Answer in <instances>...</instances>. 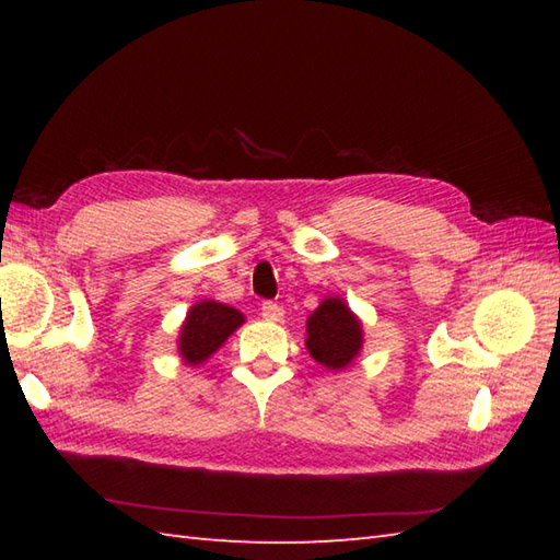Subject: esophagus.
Listing matches in <instances>:
<instances>
[{
  "mask_svg": "<svg viewBox=\"0 0 560 560\" xmlns=\"http://www.w3.org/2000/svg\"><path fill=\"white\" fill-rule=\"evenodd\" d=\"M261 317L265 319H271V323H279V319H283V307L279 303H261Z\"/></svg>",
  "mask_w": 560,
  "mask_h": 560,
  "instance_id": "obj_1",
  "label": "esophagus"
}]
</instances>
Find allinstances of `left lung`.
I'll return each mask as SVG.
<instances>
[{
    "instance_id": "left-lung-1",
    "label": "left lung",
    "mask_w": 560,
    "mask_h": 560,
    "mask_svg": "<svg viewBox=\"0 0 560 560\" xmlns=\"http://www.w3.org/2000/svg\"><path fill=\"white\" fill-rule=\"evenodd\" d=\"M305 349L327 371H343L363 349V323L339 295H327L307 317Z\"/></svg>"
}]
</instances>
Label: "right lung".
<instances>
[{"label":"right lung","mask_w":560,"mask_h":560,"mask_svg":"<svg viewBox=\"0 0 560 560\" xmlns=\"http://www.w3.org/2000/svg\"><path fill=\"white\" fill-rule=\"evenodd\" d=\"M245 323V315L219 301H199L187 311L177 337V353L187 365H199L217 353Z\"/></svg>","instance_id":"1"}]
</instances>
